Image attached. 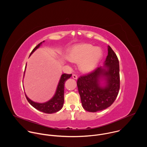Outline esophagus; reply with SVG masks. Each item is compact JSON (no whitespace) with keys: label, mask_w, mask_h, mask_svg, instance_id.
<instances>
[{"label":"esophagus","mask_w":147,"mask_h":147,"mask_svg":"<svg viewBox=\"0 0 147 147\" xmlns=\"http://www.w3.org/2000/svg\"><path fill=\"white\" fill-rule=\"evenodd\" d=\"M72 77H73V78L74 79H76V80H77V79L78 78V77H77V76L76 74H73V75H72Z\"/></svg>","instance_id":"obj_1"}]
</instances>
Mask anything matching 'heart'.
I'll return each instance as SVG.
<instances>
[{
    "mask_svg": "<svg viewBox=\"0 0 147 147\" xmlns=\"http://www.w3.org/2000/svg\"><path fill=\"white\" fill-rule=\"evenodd\" d=\"M102 56L98 47H93L89 44L74 46L68 53V59L72 62H78L79 68L83 72H90L95 69Z\"/></svg>",
    "mask_w": 147,
    "mask_h": 147,
    "instance_id": "obj_1",
    "label": "heart"
}]
</instances>
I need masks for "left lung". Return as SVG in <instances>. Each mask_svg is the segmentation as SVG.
<instances>
[{
	"label": "left lung",
	"mask_w": 147,
	"mask_h": 147,
	"mask_svg": "<svg viewBox=\"0 0 147 147\" xmlns=\"http://www.w3.org/2000/svg\"><path fill=\"white\" fill-rule=\"evenodd\" d=\"M108 54L104 67H98L92 72L82 76L77 80V86L83 108L88 112H96L109 107L114 102L120 87L119 66L118 57L108 46ZM106 81L101 87L100 81Z\"/></svg>",
	"instance_id": "1"
}]
</instances>
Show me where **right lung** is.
I'll use <instances>...</instances> for the list:
<instances>
[{
  "label": "right lung",
  "instance_id": "1",
  "mask_svg": "<svg viewBox=\"0 0 147 147\" xmlns=\"http://www.w3.org/2000/svg\"><path fill=\"white\" fill-rule=\"evenodd\" d=\"M45 42V41H43ZM42 42L38 44L32 51L30 55H32L33 52L39 48V47L41 45ZM26 68V66H25ZM71 76V74H62L60 81L59 83L56 92L54 95V96L49 101L45 102V103H37L35 102L32 101L30 99L27 97L25 95L27 100L28 102L35 108L36 109L42 112L45 113L51 114L53 113H56L59 111L63 108L64 102V86L65 83L67 80L69 79L70 77Z\"/></svg>",
  "mask_w": 147,
  "mask_h": 147
}]
</instances>
